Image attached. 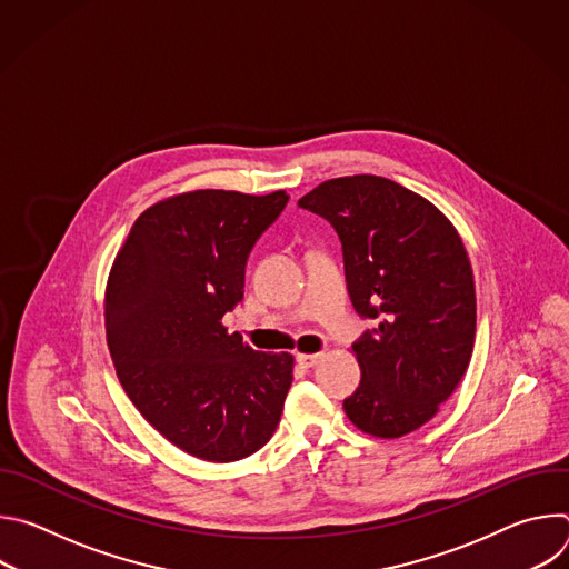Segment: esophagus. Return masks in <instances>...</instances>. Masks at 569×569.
<instances>
[{
    "mask_svg": "<svg viewBox=\"0 0 569 569\" xmlns=\"http://www.w3.org/2000/svg\"><path fill=\"white\" fill-rule=\"evenodd\" d=\"M323 356L321 353H297V362L301 365V367H315L319 360H321Z\"/></svg>",
    "mask_w": 569,
    "mask_h": 569,
    "instance_id": "34e87169",
    "label": "esophagus"
}]
</instances>
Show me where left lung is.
<instances>
[{"mask_svg":"<svg viewBox=\"0 0 569 569\" xmlns=\"http://www.w3.org/2000/svg\"><path fill=\"white\" fill-rule=\"evenodd\" d=\"M299 207L336 227L351 303L378 319L353 345L362 380L345 400L349 421L378 439L419 430L472 356L477 301L461 236L430 200L378 176L327 180Z\"/></svg>","mask_w":569,"mask_h":569,"instance_id":"8db88e82","label":"left lung"}]
</instances>
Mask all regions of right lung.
Returning a JSON list of instances; mask_svg holds the SVG:
<instances>
[{
    "mask_svg": "<svg viewBox=\"0 0 569 569\" xmlns=\"http://www.w3.org/2000/svg\"><path fill=\"white\" fill-rule=\"evenodd\" d=\"M286 202V191L222 189L159 200L134 220L108 277L106 336L123 391L161 437L204 461L257 452L283 412L295 358L254 351L222 317Z\"/></svg>",
    "mask_w": 569,
    "mask_h": 569,
    "instance_id": "1",
    "label": "right lung"
}]
</instances>
